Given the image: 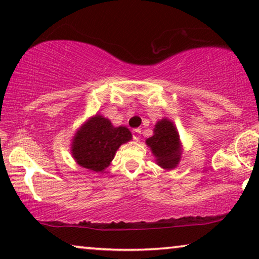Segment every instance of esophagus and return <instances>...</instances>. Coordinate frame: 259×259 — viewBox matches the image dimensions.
I'll list each match as a JSON object with an SVG mask.
<instances>
[{
  "instance_id": "esophagus-1",
  "label": "esophagus",
  "mask_w": 259,
  "mask_h": 259,
  "mask_svg": "<svg viewBox=\"0 0 259 259\" xmlns=\"http://www.w3.org/2000/svg\"><path fill=\"white\" fill-rule=\"evenodd\" d=\"M140 132H141V131L139 128L133 130V139L134 140L139 141V139H140Z\"/></svg>"
}]
</instances>
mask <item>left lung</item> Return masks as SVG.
Here are the masks:
<instances>
[{"mask_svg": "<svg viewBox=\"0 0 259 259\" xmlns=\"http://www.w3.org/2000/svg\"><path fill=\"white\" fill-rule=\"evenodd\" d=\"M155 161L160 167L172 169L179 164L182 157V144L175 123L168 119H161L155 123L153 136L146 139Z\"/></svg>", "mask_w": 259, "mask_h": 259, "instance_id": "8db88e82", "label": "left lung"}]
</instances>
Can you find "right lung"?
Masks as SVG:
<instances>
[{
	"label": "right lung",
	"instance_id": "right-lung-1",
	"mask_svg": "<svg viewBox=\"0 0 259 259\" xmlns=\"http://www.w3.org/2000/svg\"><path fill=\"white\" fill-rule=\"evenodd\" d=\"M132 139L127 127H114L100 114L92 116L77 130L72 140V155L82 167L102 172L114 159L122 144Z\"/></svg>",
	"mask_w": 259,
	"mask_h": 259
}]
</instances>
